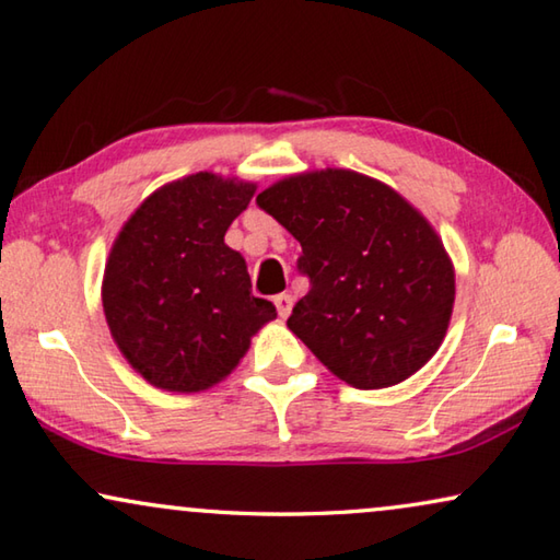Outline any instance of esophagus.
Wrapping results in <instances>:
<instances>
[{
  "instance_id": "obj_1",
  "label": "esophagus",
  "mask_w": 560,
  "mask_h": 560,
  "mask_svg": "<svg viewBox=\"0 0 560 560\" xmlns=\"http://www.w3.org/2000/svg\"><path fill=\"white\" fill-rule=\"evenodd\" d=\"M273 303H277V311H279L281 318H289V313L293 308V296H291V293H279V296L273 299Z\"/></svg>"
}]
</instances>
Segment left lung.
<instances>
[{
	"instance_id": "8db88e82",
	"label": "left lung",
	"mask_w": 560,
	"mask_h": 560,
	"mask_svg": "<svg viewBox=\"0 0 560 560\" xmlns=\"http://www.w3.org/2000/svg\"><path fill=\"white\" fill-rule=\"evenodd\" d=\"M257 206L301 242L311 289L289 330L354 389L419 372L448 330L455 269L433 225L392 186L348 168L306 171Z\"/></svg>"
}]
</instances>
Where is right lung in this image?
Here are the masks:
<instances>
[{
  "instance_id": "1",
  "label": "right lung",
  "mask_w": 560,
  "mask_h": 560,
  "mask_svg": "<svg viewBox=\"0 0 560 560\" xmlns=\"http://www.w3.org/2000/svg\"><path fill=\"white\" fill-rule=\"evenodd\" d=\"M257 186L200 171L151 192L121 225L103 277L112 340L149 384L206 392L245 358L271 301L252 296L225 232Z\"/></svg>"
}]
</instances>
